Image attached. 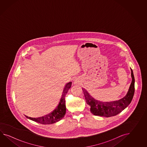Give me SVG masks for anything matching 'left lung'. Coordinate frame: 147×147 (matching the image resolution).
Instances as JSON below:
<instances>
[{"instance_id": "left-lung-1", "label": "left lung", "mask_w": 147, "mask_h": 147, "mask_svg": "<svg viewBox=\"0 0 147 147\" xmlns=\"http://www.w3.org/2000/svg\"><path fill=\"white\" fill-rule=\"evenodd\" d=\"M131 82L128 93L122 99L112 102H101L94 99L82 88L86 103L90 106V111L95 116L110 117L115 116L121 113L130 103L134 93V77L131 69Z\"/></svg>"}]
</instances>
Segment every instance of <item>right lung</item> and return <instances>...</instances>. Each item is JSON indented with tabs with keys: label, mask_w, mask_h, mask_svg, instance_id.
Instances as JSON below:
<instances>
[{
	"label": "right lung",
	"mask_w": 147,
	"mask_h": 147,
	"mask_svg": "<svg viewBox=\"0 0 147 147\" xmlns=\"http://www.w3.org/2000/svg\"><path fill=\"white\" fill-rule=\"evenodd\" d=\"M72 82H70L66 84L63 91V94L60 100L59 103L56 108L52 113L46 116L39 118H31L26 116V118L30 119L35 122H38L43 125H49L58 122L63 119L66 114V107L65 103V97L68 91L71 86Z\"/></svg>",
	"instance_id": "1"
}]
</instances>
